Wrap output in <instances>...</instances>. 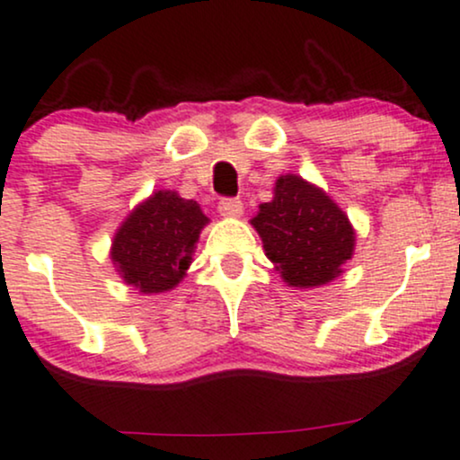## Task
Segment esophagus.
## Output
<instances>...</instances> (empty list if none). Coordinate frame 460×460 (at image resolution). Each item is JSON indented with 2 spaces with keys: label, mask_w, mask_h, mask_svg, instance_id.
<instances>
[{
  "label": "esophagus",
  "mask_w": 460,
  "mask_h": 460,
  "mask_svg": "<svg viewBox=\"0 0 460 460\" xmlns=\"http://www.w3.org/2000/svg\"><path fill=\"white\" fill-rule=\"evenodd\" d=\"M218 211L225 218H240L242 211H244V205H242L240 199H222L218 203Z\"/></svg>",
  "instance_id": "1"
}]
</instances>
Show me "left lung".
I'll list each match as a JSON object with an SVG mask.
<instances>
[{
  "label": "left lung",
  "instance_id": "obj_1",
  "mask_svg": "<svg viewBox=\"0 0 460 460\" xmlns=\"http://www.w3.org/2000/svg\"><path fill=\"white\" fill-rule=\"evenodd\" d=\"M264 253L292 288L334 281L356 249V229L325 190L299 174H281L270 203L251 218Z\"/></svg>",
  "mask_w": 460,
  "mask_h": 460
}]
</instances>
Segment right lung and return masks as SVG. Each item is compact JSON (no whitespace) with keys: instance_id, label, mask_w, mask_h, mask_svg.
I'll use <instances>...</instances> for the list:
<instances>
[{"instance_id":"right-lung-1","label":"right lung","mask_w":460,"mask_h":460,"mask_svg":"<svg viewBox=\"0 0 460 460\" xmlns=\"http://www.w3.org/2000/svg\"><path fill=\"white\" fill-rule=\"evenodd\" d=\"M209 225L199 203L156 190L126 216L111 242V261L141 295L174 290L188 275L200 231Z\"/></svg>"}]
</instances>
